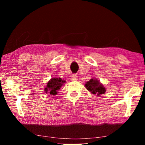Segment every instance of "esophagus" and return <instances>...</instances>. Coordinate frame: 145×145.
<instances>
[{
  "mask_svg": "<svg viewBox=\"0 0 145 145\" xmlns=\"http://www.w3.org/2000/svg\"><path fill=\"white\" fill-rule=\"evenodd\" d=\"M72 78L73 80H77L78 79V75L77 74H73L72 75Z\"/></svg>",
  "mask_w": 145,
  "mask_h": 145,
  "instance_id": "obj_1",
  "label": "esophagus"
}]
</instances>
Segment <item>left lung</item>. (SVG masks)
<instances>
[{
  "instance_id": "1",
  "label": "left lung",
  "mask_w": 145,
  "mask_h": 145,
  "mask_svg": "<svg viewBox=\"0 0 145 145\" xmlns=\"http://www.w3.org/2000/svg\"><path fill=\"white\" fill-rule=\"evenodd\" d=\"M85 87L92 94L97 95V96H100L102 94H104L106 91L102 83H100L99 80L95 79V78H91L86 83Z\"/></svg>"
}]
</instances>
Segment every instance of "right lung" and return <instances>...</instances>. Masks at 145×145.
Segmentation results:
<instances>
[{
    "label": "right lung",
    "instance_id": "1",
    "mask_svg": "<svg viewBox=\"0 0 145 145\" xmlns=\"http://www.w3.org/2000/svg\"><path fill=\"white\" fill-rule=\"evenodd\" d=\"M64 83H65V80H62L61 78L53 77L48 82L44 90L45 93H48L50 95H55L57 94V91L60 89Z\"/></svg>",
    "mask_w": 145,
    "mask_h": 145
}]
</instances>
